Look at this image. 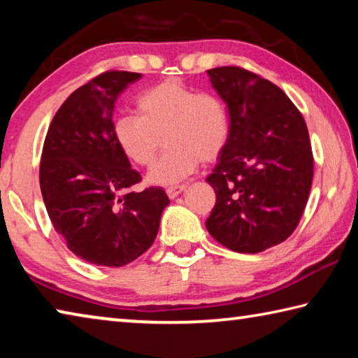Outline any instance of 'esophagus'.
Segmentation results:
<instances>
[{
  "label": "esophagus",
  "instance_id": "1",
  "mask_svg": "<svg viewBox=\"0 0 358 358\" xmlns=\"http://www.w3.org/2000/svg\"><path fill=\"white\" fill-rule=\"evenodd\" d=\"M185 189H186V185H180V186H171V187H167L166 192H167L169 199H175V197H178L180 194L183 192Z\"/></svg>",
  "mask_w": 358,
  "mask_h": 358
}]
</instances>
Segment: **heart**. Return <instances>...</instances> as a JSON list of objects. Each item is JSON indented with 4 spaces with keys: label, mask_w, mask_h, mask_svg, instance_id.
I'll use <instances>...</instances> for the list:
<instances>
[{
    "label": "heart",
    "mask_w": 358,
    "mask_h": 358,
    "mask_svg": "<svg viewBox=\"0 0 358 358\" xmlns=\"http://www.w3.org/2000/svg\"><path fill=\"white\" fill-rule=\"evenodd\" d=\"M141 115L121 113L113 120V137L137 166L155 162L151 185H177L196 172L199 162H215L226 148L230 132L226 104L211 93H199L175 78L148 88L137 99Z\"/></svg>",
    "instance_id": "heart-1"
}]
</instances>
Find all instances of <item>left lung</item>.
Listing matches in <instances>:
<instances>
[{"mask_svg": "<svg viewBox=\"0 0 358 358\" xmlns=\"http://www.w3.org/2000/svg\"><path fill=\"white\" fill-rule=\"evenodd\" d=\"M227 104L230 132L207 181L216 192L208 232L222 246L256 254L292 235L313 183L305 120L280 87L238 66L207 71Z\"/></svg>", "mask_w": 358, "mask_h": 358, "instance_id": "8db88e82", "label": "left lung"}]
</instances>
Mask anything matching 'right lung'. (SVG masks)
<instances>
[{
  "instance_id": "add662e5",
  "label": "right lung",
  "mask_w": 358,
  "mask_h": 358,
  "mask_svg": "<svg viewBox=\"0 0 358 358\" xmlns=\"http://www.w3.org/2000/svg\"><path fill=\"white\" fill-rule=\"evenodd\" d=\"M141 74L107 71L77 88L53 117L39 183L48 217L69 251L90 264L123 266L153 245L169 205L162 187L129 191L141 173L113 137V107Z\"/></svg>"
}]
</instances>
